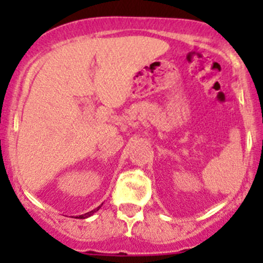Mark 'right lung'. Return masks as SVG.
<instances>
[{"instance_id": "right-lung-1", "label": "right lung", "mask_w": 263, "mask_h": 263, "mask_svg": "<svg viewBox=\"0 0 263 263\" xmlns=\"http://www.w3.org/2000/svg\"><path fill=\"white\" fill-rule=\"evenodd\" d=\"M102 205H103V203H102ZM102 205H100V206H98V208H97V209H94V210L89 211V213H86V214H84V215H80V216H78V217H79V219H86V217L91 216V215H92V214H94V213H97V211H98V210H99V209H100V208H102Z\"/></svg>"}]
</instances>
